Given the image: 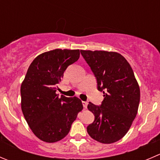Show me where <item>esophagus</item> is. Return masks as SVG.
Instances as JSON below:
<instances>
[{
  "label": "esophagus",
  "instance_id": "34e87169",
  "mask_svg": "<svg viewBox=\"0 0 160 160\" xmlns=\"http://www.w3.org/2000/svg\"><path fill=\"white\" fill-rule=\"evenodd\" d=\"M82 104H83V106L84 107V108H87V106H88V102H82Z\"/></svg>",
  "mask_w": 160,
  "mask_h": 160
}]
</instances>
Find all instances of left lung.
Segmentation results:
<instances>
[{
	"label": "left lung",
	"mask_w": 160,
	"mask_h": 160,
	"mask_svg": "<svg viewBox=\"0 0 160 160\" xmlns=\"http://www.w3.org/2000/svg\"><path fill=\"white\" fill-rule=\"evenodd\" d=\"M97 81V88L103 92L100 105L89 102L88 108L94 120L87 128L94 140L111 144L128 133L137 115L140 88L134 72L126 58L116 52L80 50Z\"/></svg>",
	"instance_id": "8db88e82"
}]
</instances>
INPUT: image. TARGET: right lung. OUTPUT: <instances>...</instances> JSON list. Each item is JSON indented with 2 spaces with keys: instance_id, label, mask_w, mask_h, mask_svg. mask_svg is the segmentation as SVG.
Returning <instances> with one entry per match:
<instances>
[{
  "instance_id": "obj_1",
  "label": "right lung",
  "mask_w": 160,
  "mask_h": 160,
  "mask_svg": "<svg viewBox=\"0 0 160 160\" xmlns=\"http://www.w3.org/2000/svg\"><path fill=\"white\" fill-rule=\"evenodd\" d=\"M79 58L80 50L44 52L32 61L22 83V111L33 134L44 142L64 138L83 109L78 98L56 94L65 70Z\"/></svg>"
}]
</instances>
